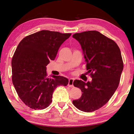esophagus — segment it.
I'll use <instances>...</instances> for the list:
<instances>
[{
    "label": "esophagus",
    "mask_w": 134,
    "mask_h": 134,
    "mask_svg": "<svg viewBox=\"0 0 134 134\" xmlns=\"http://www.w3.org/2000/svg\"><path fill=\"white\" fill-rule=\"evenodd\" d=\"M74 81V79L73 78L69 79V84H68V86H69L70 87H74V85H73Z\"/></svg>",
    "instance_id": "1"
}]
</instances>
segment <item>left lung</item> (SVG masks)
<instances>
[{"instance_id":"8db88e82","label":"left lung","mask_w":134,"mask_h":134,"mask_svg":"<svg viewBox=\"0 0 134 134\" xmlns=\"http://www.w3.org/2000/svg\"><path fill=\"white\" fill-rule=\"evenodd\" d=\"M81 44L92 81L75 80L74 86L82 91L80 98L72 101L81 111L91 112L107 104L118 87L123 62L116 42L98 31L90 30L73 35Z\"/></svg>"}]
</instances>
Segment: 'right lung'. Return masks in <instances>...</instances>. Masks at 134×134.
<instances>
[{
    "instance_id": "right-lung-1",
    "label": "right lung",
    "mask_w": 134,
    "mask_h": 134,
    "mask_svg": "<svg viewBox=\"0 0 134 134\" xmlns=\"http://www.w3.org/2000/svg\"><path fill=\"white\" fill-rule=\"evenodd\" d=\"M71 35L41 30L25 37L19 43L11 61L12 81L19 97L27 107L35 110L47 108L56 88L69 83L64 76H48L46 67Z\"/></svg>"
}]
</instances>
